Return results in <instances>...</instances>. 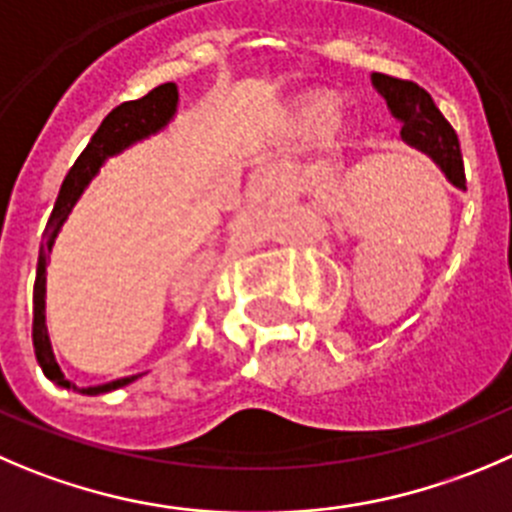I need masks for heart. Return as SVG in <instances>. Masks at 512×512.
<instances>
[{
    "label": "heart",
    "mask_w": 512,
    "mask_h": 512,
    "mask_svg": "<svg viewBox=\"0 0 512 512\" xmlns=\"http://www.w3.org/2000/svg\"><path fill=\"white\" fill-rule=\"evenodd\" d=\"M324 107H326V102L319 100V97H316V100L304 102V105L299 107V118L304 120V123H314V120L321 117L322 120L319 121L321 140H324V143H337V140L344 135V120L339 113L321 115L324 113Z\"/></svg>",
    "instance_id": "b5f03b06"
}]
</instances>
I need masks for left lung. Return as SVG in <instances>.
Instances as JSON below:
<instances>
[{"mask_svg":"<svg viewBox=\"0 0 512 512\" xmlns=\"http://www.w3.org/2000/svg\"><path fill=\"white\" fill-rule=\"evenodd\" d=\"M372 85L387 102L389 113L402 125V140L425 153L445 173L452 186L465 191V168H462L460 140L445 115L437 110L430 92L410 80L372 72Z\"/></svg>","mask_w":512,"mask_h":512,"instance_id":"left-lung-1","label":"left lung"}]
</instances>
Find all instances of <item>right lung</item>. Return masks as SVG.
<instances>
[{
	"label": "right lung",
	"instance_id": "add662e5",
	"mask_svg": "<svg viewBox=\"0 0 512 512\" xmlns=\"http://www.w3.org/2000/svg\"><path fill=\"white\" fill-rule=\"evenodd\" d=\"M175 107H178V87L175 82H165L158 85L155 90H150L148 95H143L140 100L123 102L107 115L100 123L97 133L92 135V140L87 143V148L82 150L80 158L75 160V165L70 168V173L65 175L60 188V196H57L55 208H52V216L47 221L45 236H42L40 246V261H37V279H34V294H32V344L34 354H37V362H40L42 372L50 382H55L57 387L75 389L80 394H105L113 392V389L125 387V384L135 382L140 374L133 377L115 379V382L107 384H95V387H75L70 379L65 377V372L57 364L55 352H52L50 334H47L45 324V294H47V261H50L52 246H55V238L60 233V228L65 226L67 216L72 213L75 203L80 201V196L85 193V188L90 186V180L95 178L100 165L107 158L123 153L125 148H130L138 140L150 138V135L160 133L165 125L173 120Z\"/></svg>",
	"mask_w": 512,
	"mask_h": 512
}]
</instances>
